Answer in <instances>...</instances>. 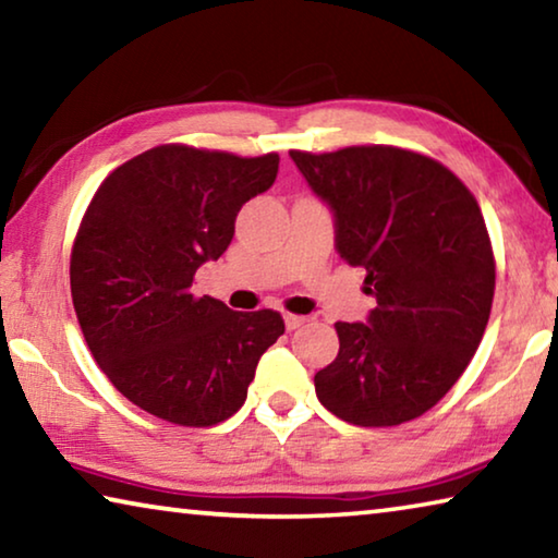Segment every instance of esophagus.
Here are the masks:
<instances>
[{
	"label": "esophagus",
	"mask_w": 558,
	"mask_h": 558,
	"mask_svg": "<svg viewBox=\"0 0 558 558\" xmlns=\"http://www.w3.org/2000/svg\"><path fill=\"white\" fill-rule=\"evenodd\" d=\"M282 319H286V327L290 329V332H292V329H298V327H302V325H305L307 323V317H300V315H286V317H282Z\"/></svg>",
	"instance_id": "34e87169"
}]
</instances>
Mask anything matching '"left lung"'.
I'll use <instances>...</instances> for the list:
<instances>
[{"mask_svg":"<svg viewBox=\"0 0 558 558\" xmlns=\"http://www.w3.org/2000/svg\"><path fill=\"white\" fill-rule=\"evenodd\" d=\"M335 219V248L364 268L376 307L337 323L339 354L315 374L319 403L354 426L433 409L485 335L495 258L475 196L436 159L372 145L290 153Z\"/></svg>","mask_w":558,"mask_h":558,"instance_id":"left-lung-1","label":"left lung"}]
</instances>
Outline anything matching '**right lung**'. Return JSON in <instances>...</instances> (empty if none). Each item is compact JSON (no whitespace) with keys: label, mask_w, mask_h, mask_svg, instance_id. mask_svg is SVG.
Instances as JSON below:
<instances>
[{"label":"right lung","mask_w":558,"mask_h":558,"mask_svg":"<svg viewBox=\"0 0 558 558\" xmlns=\"http://www.w3.org/2000/svg\"><path fill=\"white\" fill-rule=\"evenodd\" d=\"M280 157L162 145L118 167L93 196L71 253V295L112 386L179 426H216L241 409L263 352L286 332L272 310L233 313L194 298L235 216L268 192Z\"/></svg>","instance_id":"1"}]
</instances>
